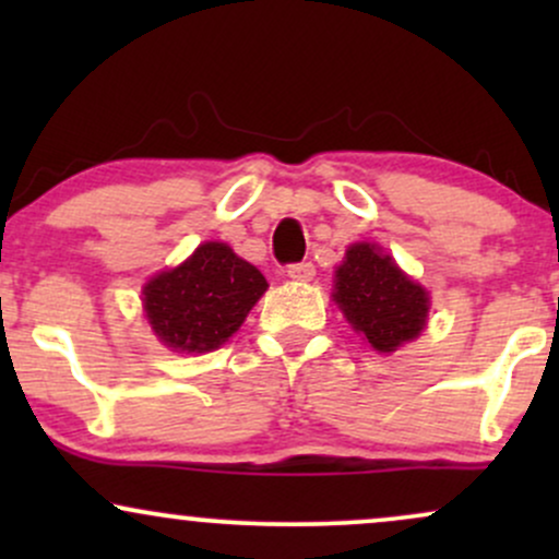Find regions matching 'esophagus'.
Masks as SVG:
<instances>
[{
    "label": "esophagus",
    "instance_id": "34e87169",
    "mask_svg": "<svg viewBox=\"0 0 559 559\" xmlns=\"http://www.w3.org/2000/svg\"><path fill=\"white\" fill-rule=\"evenodd\" d=\"M288 278L292 281H299V284H307V281L316 278V265L312 262H294V265H288Z\"/></svg>",
    "mask_w": 559,
    "mask_h": 559
}]
</instances>
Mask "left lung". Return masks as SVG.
Wrapping results in <instances>:
<instances>
[{
  "label": "left lung",
  "mask_w": 559,
  "mask_h": 559,
  "mask_svg": "<svg viewBox=\"0 0 559 559\" xmlns=\"http://www.w3.org/2000/svg\"><path fill=\"white\" fill-rule=\"evenodd\" d=\"M331 297L352 329L381 355L418 338L431 310L426 288L415 284L378 243L368 241L346 249Z\"/></svg>",
  "instance_id": "left-lung-1"
}]
</instances>
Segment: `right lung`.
<instances>
[{"label":"right lung","instance_id":"right-lung-1","mask_svg":"<svg viewBox=\"0 0 559 559\" xmlns=\"http://www.w3.org/2000/svg\"><path fill=\"white\" fill-rule=\"evenodd\" d=\"M267 281L228 243H199L189 260L157 273L141 288L152 331L173 352L204 355L241 329Z\"/></svg>","mask_w":559,"mask_h":559}]
</instances>
